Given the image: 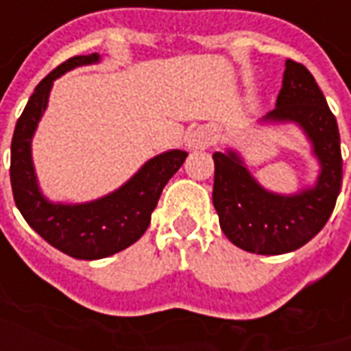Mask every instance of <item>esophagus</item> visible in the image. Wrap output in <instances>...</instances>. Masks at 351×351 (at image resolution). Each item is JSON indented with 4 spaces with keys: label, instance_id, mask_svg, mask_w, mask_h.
Listing matches in <instances>:
<instances>
[{
    "label": "esophagus",
    "instance_id": "1",
    "mask_svg": "<svg viewBox=\"0 0 351 351\" xmlns=\"http://www.w3.org/2000/svg\"><path fill=\"white\" fill-rule=\"evenodd\" d=\"M217 142V132L211 127H198L194 129L189 138H186V145L191 149H207Z\"/></svg>",
    "mask_w": 351,
    "mask_h": 351
}]
</instances>
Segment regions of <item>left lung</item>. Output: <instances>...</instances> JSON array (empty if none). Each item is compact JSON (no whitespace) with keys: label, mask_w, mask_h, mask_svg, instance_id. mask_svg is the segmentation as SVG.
<instances>
[{"label":"left lung","mask_w":351,"mask_h":351,"mask_svg":"<svg viewBox=\"0 0 351 351\" xmlns=\"http://www.w3.org/2000/svg\"><path fill=\"white\" fill-rule=\"evenodd\" d=\"M265 119L299 123L322 162L318 183L298 196L263 191L235 153H213V206L222 232L254 254H284L303 247L326 226L342 186L339 125L311 71L286 61L277 108Z\"/></svg>","instance_id":"8db88e82"}]
</instances>
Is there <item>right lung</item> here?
<instances>
[{"label":"right lung","mask_w":351,"mask_h":351,"mask_svg":"<svg viewBox=\"0 0 351 351\" xmlns=\"http://www.w3.org/2000/svg\"><path fill=\"white\" fill-rule=\"evenodd\" d=\"M99 61V53L74 56L46 74L18 117L11 142V186L14 204L37 234L69 256L99 260L136 243L151 222L165 185L185 162V151H168L151 158L127 185L106 198L61 206L43 198L32 165V136L48 102L52 82L78 65Z\"/></svg>","instance_id":"right-lung-1"}]
</instances>
